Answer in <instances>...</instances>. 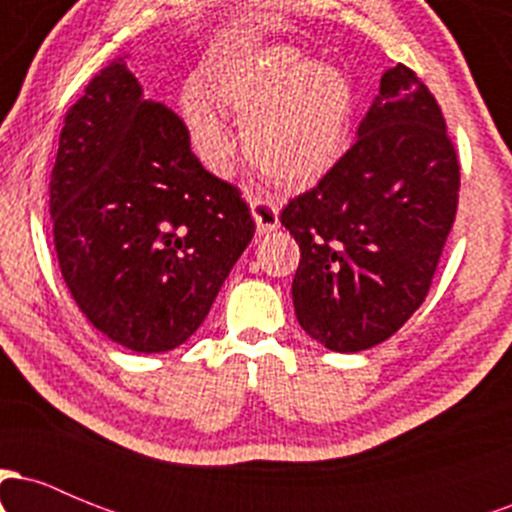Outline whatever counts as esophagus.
I'll return each instance as SVG.
<instances>
[{
    "instance_id": "esophagus-1",
    "label": "esophagus",
    "mask_w": 512,
    "mask_h": 512,
    "mask_svg": "<svg viewBox=\"0 0 512 512\" xmlns=\"http://www.w3.org/2000/svg\"><path fill=\"white\" fill-rule=\"evenodd\" d=\"M252 219L257 223V231L260 233H272L279 228V207L272 197L262 195H248Z\"/></svg>"
}]
</instances>
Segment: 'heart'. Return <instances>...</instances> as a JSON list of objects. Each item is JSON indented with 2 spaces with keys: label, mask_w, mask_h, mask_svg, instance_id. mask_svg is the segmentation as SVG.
Instances as JSON below:
<instances>
[{
  "label": "heart",
  "mask_w": 512,
  "mask_h": 512,
  "mask_svg": "<svg viewBox=\"0 0 512 512\" xmlns=\"http://www.w3.org/2000/svg\"><path fill=\"white\" fill-rule=\"evenodd\" d=\"M245 122L250 163L269 180L308 187L349 149L354 86L342 69L291 45L214 62L202 84L182 91V115L204 161L223 170L236 154L226 110Z\"/></svg>",
  "instance_id": "1"
}]
</instances>
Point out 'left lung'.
Instances as JSON below:
<instances>
[{
	"instance_id": "8db88e82",
	"label": "left lung",
	"mask_w": 512,
	"mask_h": 512,
	"mask_svg": "<svg viewBox=\"0 0 512 512\" xmlns=\"http://www.w3.org/2000/svg\"><path fill=\"white\" fill-rule=\"evenodd\" d=\"M460 163L436 98L387 69L356 144L281 211L301 248L293 308L315 342L356 354L424 303L455 221Z\"/></svg>"
}]
</instances>
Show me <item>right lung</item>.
Masks as SVG:
<instances>
[{
    "mask_svg": "<svg viewBox=\"0 0 512 512\" xmlns=\"http://www.w3.org/2000/svg\"><path fill=\"white\" fill-rule=\"evenodd\" d=\"M50 214L79 310L137 354L185 344L255 236L240 192L204 170L185 122L146 101L125 57L64 117Z\"/></svg>",
    "mask_w": 512,
    "mask_h": 512,
    "instance_id": "obj_1",
    "label": "right lung"
}]
</instances>
